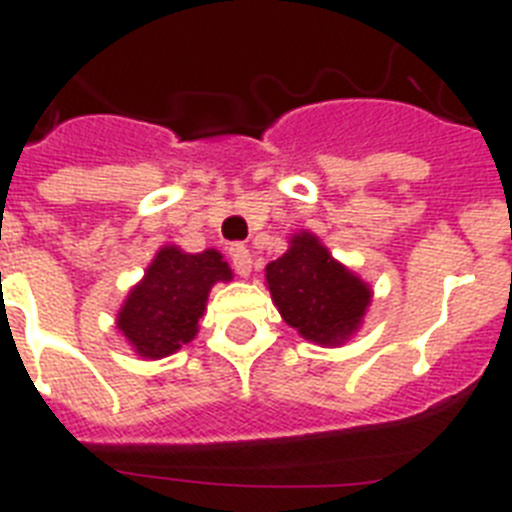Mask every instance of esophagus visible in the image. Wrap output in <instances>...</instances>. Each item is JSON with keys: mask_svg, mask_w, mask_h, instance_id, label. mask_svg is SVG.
<instances>
[{"mask_svg": "<svg viewBox=\"0 0 512 512\" xmlns=\"http://www.w3.org/2000/svg\"><path fill=\"white\" fill-rule=\"evenodd\" d=\"M231 265H234L237 275L247 278V275L252 273V255H250V250H247V247H242V244H237V247H231Z\"/></svg>", "mask_w": 512, "mask_h": 512, "instance_id": "obj_1", "label": "esophagus"}]
</instances>
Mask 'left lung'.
Wrapping results in <instances>:
<instances>
[{"instance_id": "8db88e82", "label": "left lung", "mask_w": 512, "mask_h": 512, "mask_svg": "<svg viewBox=\"0 0 512 512\" xmlns=\"http://www.w3.org/2000/svg\"><path fill=\"white\" fill-rule=\"evenodd\" d=\"M265 283L283 322L322 348H340L361 330L373 299V288L309 229L291 234L283 257L268 262Z\"/></svg>"}]
</instances>
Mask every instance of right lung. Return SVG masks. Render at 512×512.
I'll return each mask as SVG.
<instances>
[{
  "label": "right lung",
  "instance_id": "right-lung-1",
  "mask_svg": "<svg viewBox=\"0 0 512 512\" xmlns=\"http://www.w3.org/2000/svg\"><path fill=\"white\" fill-rule=\"evenodd\" d=\"M231 278L234 273L219 250L185 252L177 244H164L123 299L115 327L144 361L167 358L195 340L208 293Z\"/></svg>",
  "mask_w": 512,
  "mask_h": 512
}]
</instances>
